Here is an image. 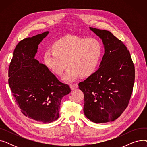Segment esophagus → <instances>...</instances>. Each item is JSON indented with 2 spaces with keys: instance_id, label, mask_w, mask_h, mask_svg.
<instances>
[{
  "instance_id": "34e87169",
  "label": "esophagus",
  "mask_w": 147,
  "mask_h": 147,
  "mask_svg": "<svg viewBox=\"0 0 147 147\" xmlns=\"http://www.w3.org/2000/svg\"><path fill=\"white\" fill-rule=\"evenodd\" d=\"M69 86H70V88L71 90H74L78 88V84L77 83H71L70 84Z\"/></svg>"
}]
</instances>
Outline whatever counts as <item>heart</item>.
<instances>
[{
  "label": "heart",
  "mask_w": 147,
  "mask_h": 147,
  "mask_svg": "<svg viewBox=\"0 0 147 147\" xmlns=\"http://www.w3.org/2000/svg\"><path fill=\"white\" fill-rule=\"evenodd\" d=\"M101 43L96 38H82L69 35L57 40L53 49L46 51L45 64L58 75L71 65L63 79L73 81L80 74L88 76L93 73L101 57ZM69 63H67V62Z\"/></svg>",
  "instance_id": "obj_1"
}]
</instances>
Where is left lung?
<instances>
[{"label":"left lung","instance_id":"left-lung-1","mask_svg":"<svg viewBox=\"0 0 147 147\" xmlns=\"http://www.w3.org/2000/svg\"><path fill=\"white\" fill-rule=\"evenodd\" d=\"M102 41L104 55L99 68L79 83L85 116L95 123L117 119L132 94L135 67L126 46L110 32L89 27Z\"/></svg>","mask_w":147,"mask_h":147}]
</instances>
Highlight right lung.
<instances>
[{"instance_id": "obj_1", "label": "right lung", "mask_w": 147, "mask_h": 147, "mask_svg": "<svg viewBox=\"0 0 147 147\" xmlns=\"http://www.w3.org/2000/svg\"><path fill=\"white\" fill-rule=\"evenodd\" d=\"M49 32L20 41L8 71L9 85L21 112L35 121L48 123L59 115L61 101L71 89L60 82L45 65L34 58L38 45Z\"/></svg>"}]
</instances>
